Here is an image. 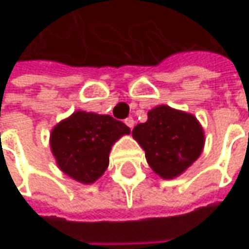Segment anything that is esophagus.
Masks as SVG:
<instances>
[{
	"instance_id": "obj_1",
	"label": "esophagus",
	"mask_w": 249,
	"mask_h": 249,
	"mask_svg": "<svg viewBox=\"0 0 249 249\" xmlns=\"http://www.w3.org/2000/svg\"><path fill=\"white\" fill-rule=\"evenodd\" d=\"M124 123H126V126H129L130 129H133V126H134V119L130 116V118H126L124 119Z\"/></svg>"
}]
</instances>
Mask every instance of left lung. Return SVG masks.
<instances>
[{"label": "left lung", "mask_w": 249, "mask_h": 249, "mask_svg": "<svg viewBox=\"0 0 249 249\" xmlns=\"http://www.w3.org/2000/svg\"><path fill=\"white\" fill-rule=\"evenodd\" d=\"M133 137L145 151L152 170L163 178L183 173L204 148V131L186 112L160 105L148 112V120L133 129Z\"/></svg>", "instance_id": "1"}]
</instances>
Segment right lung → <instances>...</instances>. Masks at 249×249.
<instances>
[{
  "mask_svg": "<svg viewBox=\"0 0 249 249\" xmlns=\"http://www.w3.org/2000/svg\"><path fill=\"white\" fill-rule=\"evenodd\" d=\"M130 129L109 115L74 112L51 133V149L58 166L74 180L90 184L104 175L112 144Z\"/></svg>",
  "mask_w": 249,
  "mask_h": 249,
  "instance_id": "right-lung-1",
  "label": "right lung"
}]
</instances>
